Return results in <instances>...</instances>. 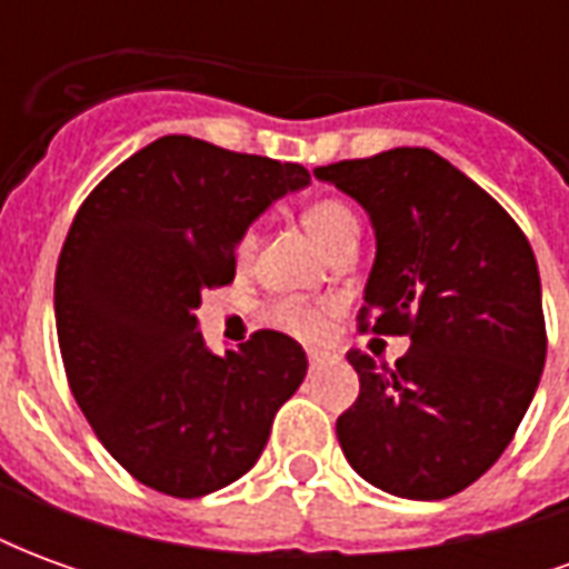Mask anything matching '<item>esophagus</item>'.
Listing matches in <instances>:
<instances>
[{
    "label": "esophagus",
    "mask_w": 569,
    "mask_h": 569,
    "mask_svg": "<svg viewBox=\"0 0 569 569\" xmlns=\"http://www.w3.org/2000/svg\"><path fill=\"white\" fill-rule=\"evenodd\" d=\"M308 362H310V369H317V366H322V362H329V357H326V353H317V350H310Z\"/></svg>",
    "instance_id": "esophagus-1"
}]
</instances>
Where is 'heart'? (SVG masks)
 <instances>
[{
  "instance_id": "obj_1",
  "label": "heart",
  "mask_w": 569,
  "mask_h": 569,
  "mask_svg": "<svg viewBox=\"0 0 569 569\" xmlns=\"http://www.w3.org/2000/svg\"><path fill=\"white\" fill-rule=\"evenodd\" d=\"M301 222L329 252H335L347 240H357L359 234L357 216H353V210L347 207L345 200L338 198H320L308 203L305 212H301ZM234 252L240 264H247L252 259V252H256V231L252 228H247L240 234ZM335 317H338V301L280 298V301H271L264 308V320L277 326V329H283L286 335L298 338V341H308V345H317V341H322L329 335Z\"/></svg>"
}]
</instances>
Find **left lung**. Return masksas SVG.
<instances>
[{
    "label": "left lung",
    "mask_w": 569,
    "mask_h": 569,
    "mask_svg": "<svg viewBox=\"0 0 569 569\" xmlns=\"http://www.w3.org/2000/svg\"><path fill=\"white\" fill-rule=\"evenodd\" d=\"M313 176L359 200L375 224L359 329L411 338L393 369L347 353L359 396L338 418V441L375 488L445 500L497 463L537 393L546 317L533 249L436 151L390 149Z\"/></svg>",
    "instance_id": "obj_1"
}]
</instances>
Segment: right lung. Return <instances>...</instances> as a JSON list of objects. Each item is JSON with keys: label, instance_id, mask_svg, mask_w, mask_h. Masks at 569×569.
I'll list each match as a JSON object with an SVG mask.
<instances>
[{"label": "right lung", "instance_id": "obj_1", "mask_svg": "<svg viewBox=\"0 0 569 569\" xmlns=\"http://www.w3.org/2000/svg\"><path fill=\"white\" fill-rule=\"evenodd\" d=\"M308 182L301 163L161 137L76 212L54 277L60 357L97 439L146 488L194 500L237 481L305 381L289 335L261 329L216 357L194 308L234 280L249 222Z\"/></svg>", "mask_w": 569, "mask_h": 569}]
</instances>
